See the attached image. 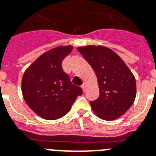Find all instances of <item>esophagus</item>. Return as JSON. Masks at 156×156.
<instances>
[{"mask_svg":"<svg viewBox=\"0 0 156 156\" xmlns=\"http://www.w3.org/2000/svg\"><path fill=\"white\" fill-rule=\"evenodd\" d=\"M87 84H86V83H83V84L82 85V90H83V92H85V91H86V90H87Z\"/></svg>","mask_w":156,"mask_h":156,"instance_id":"34e87169","label":"esophagus"}]
</instances>
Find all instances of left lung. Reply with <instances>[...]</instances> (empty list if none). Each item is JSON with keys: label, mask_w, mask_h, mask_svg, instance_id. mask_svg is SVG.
Returning a JSON list of instances; mask_svg holds the SVG:
<instances>
[{"label": "left lung", "mask_w": 156, "mask_h": 156, "mask_svg": "<svg viewBox=\"0 0 156 156\" xmlns=\"http://www.w3.org/2000/svg\"><path fill=\"white\" fill-rule=\"evenodd\" d=\"M82 57L95 72L99 96L90 103L94 112L104 120H114L125 114L136 95L135 78L117 54L104 46L78 47Z\"/></svg>", "instance_id": "8db88e82"}]
</instances>
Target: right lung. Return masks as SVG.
<instances>
[{"mask_svg":"<svg viewBox=\"0 0 156 156\" xmlns=\"http://www.w3.org/2000/svg\"><path fill=\"white\" fill-rule=\"evenodd\" d=\"M71 45L58 46L39 57L25 70L21 82L24 99L33 111L48 120L63 117L69 111L80 87L72 84L62 62L72 51Z\"/></svg>","mask_w":156,"mask_h":156,"instance_id":"right-lung-1","label":"right lung"}]
</instances>
